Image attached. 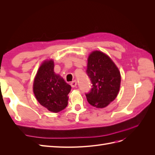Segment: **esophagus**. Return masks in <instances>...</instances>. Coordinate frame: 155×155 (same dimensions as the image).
Segmentation results:
<instances>
[{"mask_svg": "<svg viewBox=\"0 0 155 155\" xmlns=\"http://www.w3.org/2000/svg\"><path fill=\"white\" fill-rule=\"evenodd\" d=\"M70 85H71V86H72V87H76V85H77V81H76V80L72 81L71 82V83H70Z\"/></svg>", "mask_w": 155, "mask_h": 155, "instance_id": "1", "label": "esophagus"}]
</instances>
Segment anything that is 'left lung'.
Here are the masks:
<instances>
[{"mask_svg": "<svg viewBox=\"0 0 155 155\" xmlns=\"http://www.w3.org/2000/svg\"><path fill=\"white\" fill-rule=\"evenodd\" d=\"M86 73L92 88L85 95L89 104L97 108L107 107L118 95L121 82L118 68L112 59L100 51L89 55Z\"/></svg>", "mask_w": 155, "mask_h": 155, "instance_id": "obj_1", "label": "left lung"}]
</instances>
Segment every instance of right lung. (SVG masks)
I'll list each match as a JSON object with an SVG mask.
<instances>
[{
  "label": "right lung",
  "mask_w": 155,
  "mask_h": 155,
  "mask_svg": "<svg viewBox=\"0 0 155 155\" xmlns=\"http://www.w3.org/2000/svg\"><path fill=\"white\" fill-rule=\"evenodd\" d=\"M52 60L41 65L34 82V92L39 104L53 112H59L68 105L67 95L71 86L54 72Z\"/></svg>",
  "instance_id": "1"
}]
</instances>
